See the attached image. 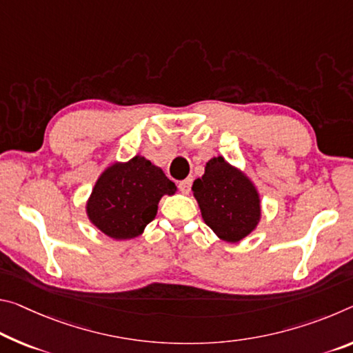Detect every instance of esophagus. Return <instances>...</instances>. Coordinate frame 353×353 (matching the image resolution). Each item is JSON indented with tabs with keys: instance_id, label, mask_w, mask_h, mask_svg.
<instances>
[{
	"instance_id": "1",
	"label": "esophagus",
	"mask_w": 353,
	"mask_h": 353,
	"mask_svg": "<svg viewBox=\"0 0 353 353\" xmlns=\"http://www.w3.org/2000/svg\"><path fill=\"white\" fill-rule=\"evenodd\" d=\"M192 185H193V179L188 177V179H185V181L179 182V190H181L183 194H188L190 192H192Z\"/></svg>"
}]
</instances>
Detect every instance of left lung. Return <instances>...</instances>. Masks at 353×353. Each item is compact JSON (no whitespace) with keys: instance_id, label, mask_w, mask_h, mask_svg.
Listing matches in <instances>:
<instances>
[{"instance_id":"obj_1","label":"left lung","mask_w":353,"mask_h":353,"mask_svg":"<svg viewBox=\"0 0 353 353\" xmlns=\"http://www.w3.org/2000/svg\"><path fill=\"white\" fill-rule=\"evenodd\" d=\"M192 190L204 223L225 242H240L261 220V198L254 183L223 157L207 161L203 177L193 182Z\"/></svg>"}]
</instances>
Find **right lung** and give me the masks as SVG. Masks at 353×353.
Wrapping results in <instances>:
<instances>
[{
    "instance_id": "1",
    "label": "right lung",
    "mask_w": 353,
    "mask_h": 353,
    "mask_svg": "<svg viewBox=\"0 0 353 353\" xmlns=\"http://www.w3.org/2000/svg\"><path fill=\"white\" fill-rule=\"evenodd\" d=\"M177 187L161 168L135 155L125 163H113L100 174L86 203L89 221L114 240L135 239L157 215L165 194Z\"/></svg>"
}]
</instances>
